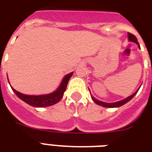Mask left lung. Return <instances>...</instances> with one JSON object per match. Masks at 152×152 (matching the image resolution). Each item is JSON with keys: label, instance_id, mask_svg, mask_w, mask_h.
I'll list each match as a JSON object with an SVG mask.
<instances>
[{"label": "left lung", "instance_id": "obj_1", "mask_svg": "<svg viewBox=\"0 0 152 152\" xmlns=\"http://www.w3.org/2000/svg\"><path fill=\"white\" fill-rule=\"evenodd\" d=\"M128 39H129V42H135L136 44H137V45H138V46H139V48H140V45H139V43H138L137 39L134 36V35H133V34L129 33V34H128ZM140 88H138L137 91H136L135 93H133L132 95H130V96H129V97L125 98V99L120 100V101L115 102H102V101H100V100L96 99H95V98L92 95H91V98H92L93 101L95 102V103L97 104V105H99V106H104V107H109V108H115V107H119V106H123V105H125V103H127L128 102H129L130 100L132 99V98L134 97L135 95H137V91H139ZM89 91H90V90H89Z\"/></svg>", "mask_w": 152, "mask_h": 152}]
</instances>
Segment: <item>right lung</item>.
<instances>
[{
  "mask_svg": "<svg viewBox=\"0 0 152 152\" xmlns=\"http://www.w3.org/2000/svg\"><path fill=\"white\" fill-rule=\"evenodd\" d=\"M72 74H73V72L65 75L64 78L62 79L61 82L60 83L59 87L57 88V90H55L54 91L51 93H49V94H46V95H24V94H22V93L15 91L12 86H11V88L20 99L25 102L26 103H27L30 106H34V107H46V106H53V105L57 103L61 99L63 95H64V91L66 90L67 84L69 83V80L71 78V76H72Z\"/></svg>",
  "mask_w": 152,
  "mask_h": 152,
  "instance_id": "add662e5",
  "label": "right lung"
}]
</instances>
